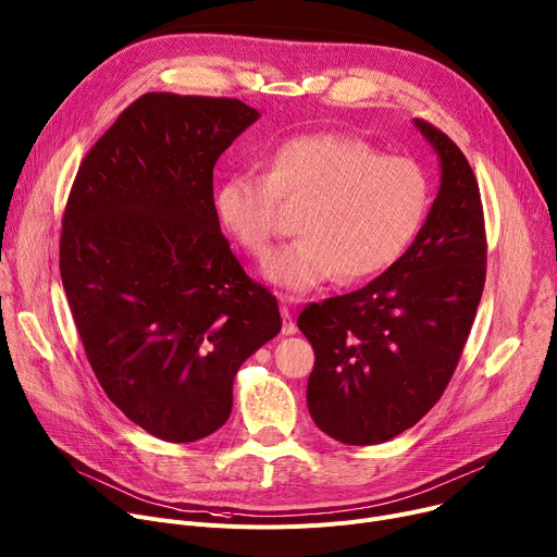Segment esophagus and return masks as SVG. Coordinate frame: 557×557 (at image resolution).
I'll return each instance as SVG.
<instances>
[{
	"label": "esophagus",
	"mask_w": 557,
	"mask_h": 557,
	"mask_svg": "<svg viewBox=\"0 0 557 557\" xmlns=\"http://www.w3.org/2000/svg\"><path fill=\"white\" fill-rule=\"evenodd\" d=\"M281 317H283V335H294V333H297V323H294L292 308L287 304L281 306Z\"/></svg>",
	"instance_id": "obj_1"
}]
</instances>
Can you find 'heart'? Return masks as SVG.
Returning a JSON list of instances; mask_svg holds the SVG:
<instances>
[{
	"label": "heart",
	"mask_w": 557,
	"mask_h": 557,
	"mask_svg": "<svg viewBox=\"0 0 557 557\" xmlns=\"http://www.w3.org/2000/svg\"><path fill=\"white\" fill-rule=\"evenodd\" d=\"M281 202L304 205L301 238L270 258L265 276L285 292H310L335 276L355 283L394 265L428 218L432 188L409 157L310 133L278 144L263 175H228L213 190L218 222L258 260L272 251Z\"/></svg>",
	"instance_id": "1"
}]
</instances>
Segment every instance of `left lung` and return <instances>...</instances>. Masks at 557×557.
<instances>
[{
    "instance_id": "left-lung-1",
    "label": "left lung",
    "mask_w": 557,
    "mask_h": 557,
    "mask_svg": "<svg viewBox=\"0 0 557 557\" xmlns=\"http://www.w3.org/2000/svg\"><path fill=\"white\" fill-rule=\"evenodd\" d=\"M441 161V188L411 247L362 289L308 306L299 331L314 348L308 409L346 445L391 441L443 396L485 283V224L466 154L413 119Z\"/></svg>"
}]
</instances>
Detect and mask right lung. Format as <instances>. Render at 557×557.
<instances>
[{
	"label": "right lung",
	"mask_w": 557,
	"mask_h": 557,
	"mask_svg": "<svg viewBox=\"0 0 557 557\" xmlns=\"http://www.w3.org/2000/svg\"><path fill=\"white\" fill-rule=\"evenodd\" d=\"M258 112L236 98L144 94L85 154L60 276L108 398L148 434L193 443L232 413L245 359L278 335L213 211V166Z\"/></svg>",
	"instance_id": "obj_1"
}]
</instances>
